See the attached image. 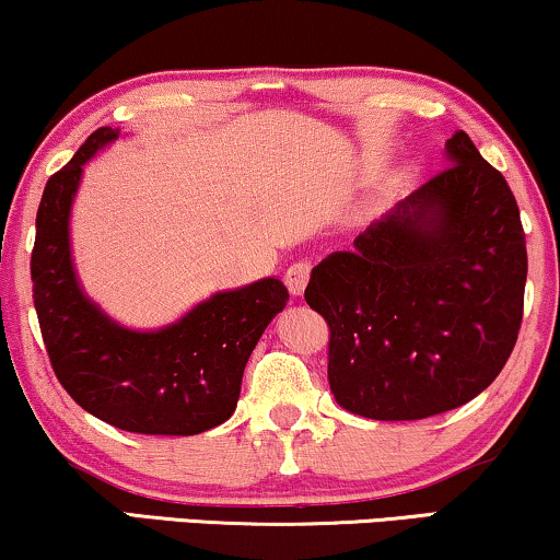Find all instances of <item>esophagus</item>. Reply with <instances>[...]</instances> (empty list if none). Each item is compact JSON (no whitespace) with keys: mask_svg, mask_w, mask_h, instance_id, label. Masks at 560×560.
Segmentation results:
<instances>
[{"mask_svg":"<svg viewBox=\"0 0 560 560\" xmlns=\"http://www.w3.org/2000/svg\"><path fill=\"white\" fill-rule=\"evenodd\" d=\"M311 262L308 259H298L285 270V285L293 295H301L305 285H308V278H311Z\"/></svg>","mask_w":560,"mask_h":560,"instance_id":"34e87169","label":"esophagus"}]
</instances>
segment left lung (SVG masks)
Listing matches in <instances>:
<instances>
[{"label":"left lung","mask_w":560,"mask_h":560,"mask_svg":"<svg viewBox=\"0 0 560 560\" xmlns=\"http://www.w3.org/2000/svg\"><path fill=\"white\" fill-rule=\"evenodd\" d=\"M448 165L313 267L305 303L331 328L336 402L372 420L454 410L515 349L527 280L515 196L466 132Z\"/></svg>","instance_id":"8db88e82"}]
</instances>
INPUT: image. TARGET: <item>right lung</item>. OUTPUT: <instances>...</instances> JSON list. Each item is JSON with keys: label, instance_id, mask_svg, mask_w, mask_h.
<instances>
[{"label": "right lung", "instance_id": "add662e5", "mask_svg": "<svg viewBox=\"0 0 560 560\" xmlns=\"http://www.w3.org/2000/svg\"><path fill=\"white\" fill-rule=\"evenodd\" d=\"M117 137L96 129L45 183L30 259L43 341L58 382L91 416L129 433L196 435L232 418L244 366L288 288L265 278L224 290L158 331L106 316L75 278L68 224L83 165Z\"/></svg>", "mask_w": 560, "mask_h": 560}]
</instances>
